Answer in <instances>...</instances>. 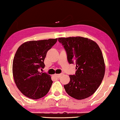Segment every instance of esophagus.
Returning a JSON list of instances; mask_svg holds the SVG:
<instances>
[{"mask_svg": "<svg viewBox=\"0 0 120 120\" xmlns=\"http://www.w3.org/2000/svg\"><path fill=\"white\" fill-rule=\"evenodd\" d=\"M63 75L62 73H60V74H57V75H56V76L58 78H60V76H62Z\"/></svg>", "mask_w": 120, "mask_h": 120, "instance_id": "obj_1", "label": "esophagus"}]
</instances>
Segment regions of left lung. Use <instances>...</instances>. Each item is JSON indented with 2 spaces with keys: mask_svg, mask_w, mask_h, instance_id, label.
Masks as SVG:
<instances>
[{
  "mask_svg": "<svg viewBox=\"0 0 120 120\" xmlns=\"http://www.w3.org/2000/svg\"><path fill=\"white\" fill-rule=\"evenodd\" d=\"M64 47L69 64L75 63V75H69L70 81L64 85L66 92L74 98L83 100L95 92L101 85L105 72L102 53L98 44L88 38H59Z\"/></svg>",
  "mask_w": 120,
  "mask_h": 120,
  "instance_id": "obj_1",
  "label": "left lung"
}]
</instances>
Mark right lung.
Listing matches in <instances>:
<instances>
[{
  "label": "right lung",
  "instance_id": "1",
  "mask_svg": "<svg viewBox=\"0 0 120 120\" xmlns=\"http://www.w3.org/2000/svg\"><path fill=\"white\" fill-rule=\"evenodd\" d=\"M57 38L28 41L19 47L13 62L14 82L19 91L29 98L37 100L46 95L53 81L50 75L39 72L44 68L47 52Z\"/></svg>",
  "mask_w": 120,
  "mask_h": 120
}]
</instances>
